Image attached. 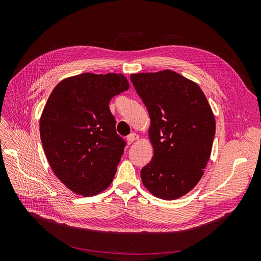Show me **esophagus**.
I'll return each instance as SVG.
<instances>
[{
  "mask_svg": "<svg viewBox=\"0 0 261 261\" xmlns=\"http://www.w3.org/2000/svg\"><path fill=\"white\" fill-rule=\"evenodd\" d=\"M136 139H138V135H137L136 133H132V134H129V135L127 136V141H128V144L134 143V141H135Z\"/></svg>",
  "mask_w": 261,
  "mask_h": 261,
  "instance_id": "1",
  "label": "esophagus"
}]
</instances>
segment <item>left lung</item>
<instances>
[{
    "label": "left lung",
    "instance_id": "8db88e82",
    "mask_svg": "<svg viewBox=\"0 0 261 261\" xmlns=\"http://www.w3.org/2000/svg\"><path fill=\"white\" fill-rule=\"evenodd\" d=\"M151 120L153 158L140 176L150 193L172 200L198 183L210 158L216 121L199 86L167 69L132 74Z\"/></svg>",
    "mask_w": 261,
    "mask_h": 261
}]
</instances>
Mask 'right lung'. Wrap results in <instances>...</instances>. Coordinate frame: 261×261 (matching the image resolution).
I'll return each instance as SVG.
<instances>
[{
  "mask_svg": "<svg viewBox=\"0 0 261 261\" xmlns=\"http://www.w3.org/2000/svg\"><path fill=\"white\" fill-rule=\"evenodd\" d=\"M129 88L122 74H81L62 81L40 118L43 150L54 174L84 196L111 184L126 141L115 130L109 103Z\"/></svg>",
  "mask_w": 261,
  "mask_h": 261,
  "instance_id": "right-lung-1",
  "label": "right lung"
}]
</instances>
